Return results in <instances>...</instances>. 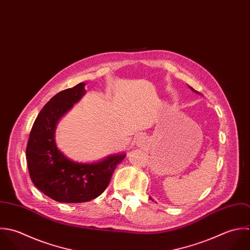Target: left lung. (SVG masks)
I'll return each mask as SVG.
<instances>
[{
	"instance_id": "obj_1",
	"label": "left lung",
	"mask_w": 250,
	"mask_h": 250,
	"mask_svg": "<svg viewBox=\"0 0 250 250\" xmlns=\"http://www.w3.org/2000/svg\"><path fill=\"white\" fill-rule=\"evenodd\" d=\"M191 89H192V88H191ZM192 90H194V89H192Z\"/></svg>"
}]
</instances>
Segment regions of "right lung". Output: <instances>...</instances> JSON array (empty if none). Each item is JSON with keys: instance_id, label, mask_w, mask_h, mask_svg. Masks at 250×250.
Returning <instances> with one entry per match:
<instances>
[{"instance_id": "obj_1", "label": "right lung", "mask_w": 250, "mask_h": 250, "mask_svg": "<svg viewBox=\"0 0 250 250\" xmlns=\"http://www.w3.org/2000/svg\"><path fill=\"white\" fill-rule=\"evenodd\" d=\"M84 85L63 90L50 99L37 116L26 147L32 182L44 195L61 203H83L99 197L125 158V155H114L97 164H79L69 160L56 147V124L83 96Z\"/></svg>"}]
</instances>
